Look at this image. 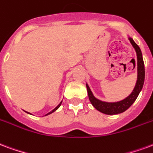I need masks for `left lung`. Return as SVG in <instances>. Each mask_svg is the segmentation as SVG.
<instances>
[{
	"label": "left lung",
	"instance_id": "obj_1",
	"mask_svg": "<svg viewBox=\"0 0 153 153\" xmlns=\"http://www.w3.org/2000/svg\"><path fill=\"white\" fill-rule=\"evenodd\" d=\"M128 39L132 46L134 47L137 55V81L133 91L128 97H126L123 100L117 101V102L102 101L94 97L88 84V83L86 84L88 97H89L91 105H93L95 108H97L98 111L101 112L105 114L114 115V114H121V113L125 112L135 101V100L137 99L139 94L143 88L144 78H145V69H144V63H143L142 53H141L140 47L136 45V43L133 40V39L131 37H129Z\"/></svg>",
	"mask_w": 153,
	"mask_h": 153
}]
</instances>
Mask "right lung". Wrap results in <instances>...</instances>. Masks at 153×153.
I'll return each instance as SVG.
<instances>
[{
    "label": "right lung",
    "instance_id": "right-lung-1",
    "mask_svg": "<svg viewBox=\"0 0 153 153\" xmlns=\"http://www.w3.org/2000/svg\"><path fill=\"white\" fill-rule=\"evenodd\" d=\"M62 101H61V102H60V104H59V105H57V106H56V108H53V110H52V111H51V112H49V113H48V114H46V115H45V116H47V115H48V114H52V113H53V112H55V111H56V109H57V108H59L60 106H61V105H62ZM25 112H26V111H25ZM27 114H30V113H27Z\"/></svg>",
    "mask_w": 153,
    "mask_h": 153
}]
</instances>
